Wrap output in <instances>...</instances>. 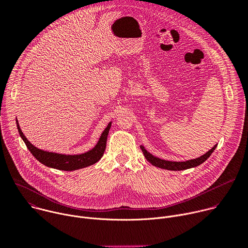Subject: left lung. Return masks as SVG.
<instances>
[{
  "label": "left lung",
  "mask_w": 248,
  "mask_h": 248,
  "mask_svg": "<svg viewBox=\"0 0 248 248\" xmlns=\"http://www.w3.org/2000/svg\"><path fill=\"white\" fill-rule=\"evenodd\" d=\"M216 147H217V144L214 145V147H212V149H210L204 155H202V156H200L196 159H191V160H187V161H185V162H173V161H168V160L160 159V158L152 155L151 153H149L143 145L140 146L144 157L146 158V160L148 162H150L155 167H158V168H161V169H164V170H183L197 167V166L201 165L202 163H204L211 156V154L214 152Z\"/></svg>",
  "instance_id": "1"
}]
</instances>
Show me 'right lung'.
Returning <instances> with one entry per match:
<instances>
[{
  "instance_id": "add662e5",
  "label": "right lung",
  "mask_w": 248,
  "mask_h": 248,
  "mask_svg": "<svg viewBox=\"0 0 248 248\" xmlns=\"http://www.w3.org/2000/svg\"><path fill=\"white\" fill-rule=\"evenodd\" d=\"M16 124H17L19 135L24 141V143L27 146L28 150L40 163H42L43 165L49 168L68 171V170H76L83 169L91 165H94L103 157V154L106 149V143H107V137L109 134V130L112 125V122L109 123L108 126L104 129L96 145L89 151L81 154H61V153L45 151L35 147L33 144L30 143V141L25 137V135L21 131L17 120H16Z\"/></svg>"
}]
</instances>
